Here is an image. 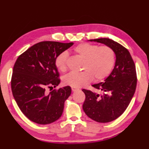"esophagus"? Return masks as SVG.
Listing matches in <instances>:
<instances>
[{"label":"esophagus","instance_id":"obj_1","mask_svg":"<svg viewBox=\"0 0 149 149\" xmlns=\"http://www.w3.org/2000/svg\"><path fill=\"white\" fill-rule=\"evenodd\" d=\"M72 91H75L78 90V89H77L76 87H72Z\"/></svg>","mask_w":149,"mask_h":149}]
</instances>
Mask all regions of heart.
<instances>
[{
	"instance_id": "1",
	"label": "heart",
	"mask_w": 149,
	"mask_h": 149,
	"mask_svg": "<svg viewBox=\"0 0 149 149\" xmlns=\"http://www.w3.org/2000/svg\"><path fill=\"white\" fill-rule=\"evenodd\" d=\"M78 56L84 60L80 73L70 72L63 79L64 84L74 87H81L88 83L104 79L110 74L116 62L114 50L108 46H101L89 43H81L74 49ZM68 53L62 52L55 58V65L60 72L67 68Z\"/></svg>"
}]
</instances>
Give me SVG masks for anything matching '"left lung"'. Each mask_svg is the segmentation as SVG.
<instances>
[{"label": "left lung", "instance_id": "left-lung-1", "mask_svg": "<svg viewBox=\"0 0 149 149\" xmlns=\"http://www.w3.org/2000/svg\"><path fill=\"white\" fill-rule=\"evenodd\" d=\"M110 47L114 50V68L104 81L92 86L103 94L83 89L85 100L83 109L88 117L100 123H107L120 117L132 100L137 85L134 62L130 52L122 45L108 38L91 39Z\"/></svg>", "mask_w": 149, "mask_h": 149}]
</instances>
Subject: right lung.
I'll list each match as a JSON object with an SVG mask.
<instances>
[{"mask_svg":"<svg viewBox=\"0 0 149 149\" xmlns=\"http://www.w3.org/2000/svg\"><path fill=\"white\" fill-rule=\"evenodd\" d=\"M74 45L42 41L33 45L17 58L11 80L12 91L22 113L32 122L49 124L61 117L64 102L71 95L70 86L53 90L46 88L59 85L55 58Z\"/></svg>","mask_w":149,"mask_h":149,"instance_id":"1","label":"right lung"}]
</instances>
